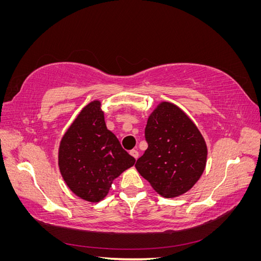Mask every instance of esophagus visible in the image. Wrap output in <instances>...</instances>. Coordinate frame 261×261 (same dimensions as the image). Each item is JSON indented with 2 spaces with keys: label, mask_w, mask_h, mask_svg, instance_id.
I'll return each instance as SVG.
<instances>
[{
  "label": "esophagus",
  "mask_w": 261,
  "mask_h": 261,
  "mask_svg": "<svg viewBox=\"0 0 261 261\" xmlns=\"http://www.w3.org/2000/svg\"><path fill=\"white\" fill-rule=\"evenodd\" d=\"M130 155L134 158V159H138V156H139V152L137 151V150H135V149H133V150H130Z\"/></svg>",
  "instance_id": "34e87169"
}]
</instances>
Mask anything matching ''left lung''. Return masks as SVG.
Segmentation results:
<instances>
[{
  "label": "left lung",
  "mask_w": 261,
  "mask_h": 261,
  "mask_svg": "<svg viewBox=\"0 0 261 261\" xmlns=\"http://www.w3.org/2000/svg\"><path fill=\"white\" fill-rule=\"evenodd\" d=\"M148 148L135 167L167 198L188 192L206 168L207 145L197 126L171 102H161L145 129Z\"/></svg>",
  "instance_id": "obj_1"
}]
</instances>
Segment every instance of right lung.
Wrapping results in <instances>:
<instances>
[{
  "instance_id": "add662e5",
  "label": "right lung",
  "mask_w": 261,
  "mask_h": 261,
  "mask_svg": "<svg viewBox=\"0 0 261 261\" xmlns=\"http://www.w3.org/2000/svg\"><path fill=\"white\" fill-rule=\"evenodd\" d=\"M107 128L101 102L87 105L63 136L59 168L63 179L76 196L98 202L108 195L113 180L135 164Z\"/></svg>"
}]
</instances>
